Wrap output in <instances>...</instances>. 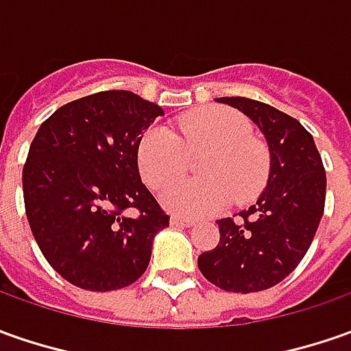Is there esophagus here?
<instances>
[{"instance_id":"obj_1","label":"esophagus","mask_w":351,"mask_h":351,"mask_svg":"<svg viewBox=\"0 0 351 351\" xmlns=\"http://www.w3.org/2000/svg\"><path fill=\"white\" fill-rule=\"evenodd\" d=\"M171 225H173V227H190L192 221H190V219H184V217H176V215H173V217H171Z\"/></svg>"}]
</instances>
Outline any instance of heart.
<instances>
[{
	"label": "heart",
	"instance_id": "obj_1",
	"mask_svg": "<svg viewBox=\"0 0 351 351\" xmlns=\"http://www.w3.org/2000/svg\"><path fill=\"white\" fill-rule=\"evenodd\" d=\"M175 132L161 126L145 130L138 143L139 175L147 186H166L186 170L187 153L204 152L199 181H181L165 188L163 206L175 215L206 217L237 202L256 198L266 186L270 155L250 136L243 114L225 106H206L176 120Z\"/></svg>",
	"mask_w": 351,
	"mask_h": 351
}]
</instances>
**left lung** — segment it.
I'll return each instance as SVG.
<instances>
[{
  "mask_svg": "<svg viewBox=\"0 0 351 351\" xmlns=\"http://www.w3.org/2000/svg\"><path fill=\"white\" fill-rule=\"evenodd\" d=\"M217 103L260 128L270 149V176L256 204L217 221L219 243L199 254L198 268L225 291L252 293L280 284L307 254L324 213L326 173L315 139L295 118L245 97Z\"/></svg>",
  "mask_w": 351,
  "mask_h": 351,
  "instance_id": "1",
  "label": "left lung"
}]
</instances>
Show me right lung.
I'll return each instance as SVG.
<instances>
[{
	"mask_svg": "<svg viewBox=\"0 0 351 351\" xmlns=\"http://www.w3.org/2000/svg\"><path fill=\"white\" fill-rule=\"evenodd\" d=\"M163 114L134 93L103 91L38 128L23 169L25 212L44 258L69 284L114 291L147 270L169 215L141 182L138 143Z\"/></svg>",
	"mask_w": 351,
	"mask_h": 351,
	"instance_id": "obj_1",
	"label": "right lung"
}]
</instances>
